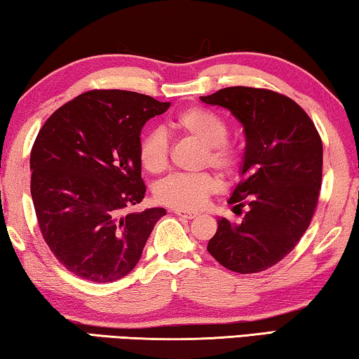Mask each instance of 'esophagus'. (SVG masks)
Returning <instances> with one entry per match:
<instances>
[{
	"instance_id": "34e87169",
	"label": "esophagus",
	"mask_w": 359,
	"mask_h": 359,
	"mask_svg": "<svg viewBox=\"0 0 359 359\" xmlns=\"http://www.w3.org/2000/svg\"><path fill=\"white\" fill-rule=\"evenodd\" d=\"M175 215L184 219H194L197 216V213H191V211H180V210H175Z\"/></svg>"
}]
</instances>
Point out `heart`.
<instances>
[{
    "instance_id": "heart-1",
    "label": "heart",
    "mask_w": 359,
    "mask_h": 359,
    "mask_svg": "<svg viewBox=\"0 0 359 359\" xmlns=\"http://www.w3.org/2000/svg\"><path fill=\"white\" fill-rule=\"evenodd\" d=\"M170 128L203 146L202 165H210L224 176H233L242 167L243 154L238 146L227 140L229 124L224 117L202 107H191L172 117ZM141 167L151 175H158L168 165V141L158 130L141 135L138 141ZM221 181L210 172L194 175H172L156 187L158 203L180 211H197L218 192Z\"/></svg>"
}]
</instances>
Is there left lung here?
Masks as SVG:
<instances>
[{"instance_id": "1", "label": "left lung", "mask_w": 359, "mask_h": 359, "mask_svg": "<svg viewBox=\"0 0 359 359\" xmlns=\"http://www.w3.org/2000/svg\"><path fill=\"white\" fill-rule=\"evenodd\" d=\"M201 100L231 111L246 137L242 180L229 198L235 213L246 211L240 222L221 218L207 250L232 272H262L290 255L312 222L321 189V137L283 93L235 86Z\"/></svg>"}]
</instances>
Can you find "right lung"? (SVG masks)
Masks as SVG:
<instances>
[{"label":"right lung","instance_id":"1","mask_svg":"<svg viewBox=\"0 0 359 359\" xmlns=\"http://www.w3.org/2000/svg\"><path fill=\"white\" fill-rule=\"evenodd\" d=\"M170 103L117 89L81 93L41 127L30 156L39 231L57 261L92 283L121 280L140 261L163 208L144 198L138 141Z\"/></svg>","mask_w":359,"mask_h":359}]
</instances>
